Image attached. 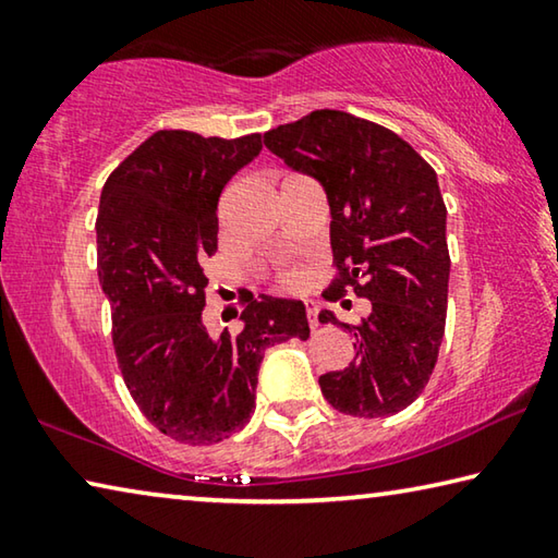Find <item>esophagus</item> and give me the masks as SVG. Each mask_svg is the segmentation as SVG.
<instances>
[{"instance_id":"obj_1","label":"esophagus","mask_w":558,"mask_h":558,"mask_svg":"<svg viewBox=\"0 0 558 558\" xmlns=\"http://www.w3.org/2000/svg\"><path fill=\"white\" fill-rule=\"evenodd\" d=\"M307 319H310V327L317 329L319 327V307L315 302H307Z\"/></svg>"}]
</instances>
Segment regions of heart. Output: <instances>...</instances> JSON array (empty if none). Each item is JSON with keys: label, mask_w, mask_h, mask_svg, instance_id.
I'll return each mask as SVG.
<instances>
[{"label": "heart", "mask_w": 558, "mask_h": 558, "mask_svg": "<svg viewBox=\"0 0 558 558\" xmlns=\"http://www.w3.org/2000/svg\"><path fill=\"white\" fill-rule=\"evenodd\" d=\"M295 280H298L295 276H290V278H288V282H295Z\"/></svg>", "instance_id": "obj_1"}]
</instances>
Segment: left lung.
Returning a JSON list of instances; mask_svg holds the SVG:
<instances>
[{
    "mask_svg": "<svg viewBox=\"0 0 558 558\" xmlns=\"http://www.w3.org/2000/svg\"><path fill=\"white\" fill-rule=\"evenodd\" d=\"M266 147L327 196L339 278L325 298L352 288L372 300L359 327L319 313L323 325L354 335L356 352L344 372L319 376V389L356 418L403 411L426 389L446 332L450 256L438 174L396 132L342 110L270 130Z\"/></svg>",
    "mask_w": 558,
    "mask_h": 558,
    "instance_id": "left-lung-1",
    "label": "left lung"
}]
</instances>
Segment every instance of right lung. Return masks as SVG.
Wrapping results in <instances>:
<instances>
[{
	"label": "right lung",
	"instance_id": "add662e5",
	"mask_svg": "<svg viewBox=\"0 0 558 558\" xmlns=\"http://www.w3.org/2000/svg\"><path fill=\"white\" fill-rule=\"evenodd\" d=\"M260 149V135L159 130L100 194L98 280L122 379L145 418L189 446L241 430L256 409L266 349L310 337L302 300H251L235 335H211L202 317L209 286L202 266L216 253L219 196Z\"/></svg>",
	"mask_w": 558,
	"mask_h": 558
}]
</instances>
